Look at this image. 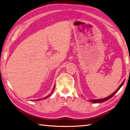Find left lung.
<instances>
[{
    "label": "left lung",
    "mask_w": 130,
    "mask_h": 130,
    "mask_svg": "<svg viewBox=\"0 0 130 130\" xmlns=\"http://www.w3.org/2000/svg\"><path fill=\"white\" fill-rule=\"evenodd\" d=\"M124 82H125V80H123V81L122 82V83L121 84V85L119 86V87L118 88L116 91H115L113 93L111 94V95H109V96L107 97L106 98H104V99H97V100H89V101H91V102H93V103H102V102H105L106 101H107L108 100L110 99L111 98H112V97H113L114 95L116 94L117 92H118V91L119 90V89L121 88V87H122V85H123L124 83Z\"/></svg>",
    "instance_id": "1"
}]
</instances>
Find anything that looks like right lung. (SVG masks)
<instances>
[{
  "label": "right lung",
  "mask_w": 130,
  "mask_h": 130,
  "mask_svg": "<svg viewBox=\"0 0 130 130\" xmlns=\"http://www.w3.org/2000/svg\"><path fill=\"white\" fill-rule=\"evenodd\" d=\"M54 88H53V90H52V93L50 94H49L48 95V96H47V97H45V98H43V100H44V99H47V97H50V96H51V95L53 93V90H54ZM41 100V99H39V100H37V101H38V100ZM34 101H36V100H34Z\"/></svg>",
  "instance_id": "add662e5"
}]
</instances>
